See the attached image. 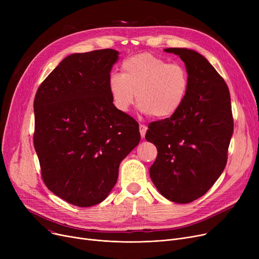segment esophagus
I'll list each match as a JSON object with an SVG mask.
<instances>
[{
    "mask_svg": "<svg viewBox=\"0 0 259 259\" xmlns=\"http://www.w3.org/2000/svg\"><path fill=\"white\" fill-rule=\"evenodd\" d=\"M147 126L146 125H143V124H141L140 125V133H141V137H142V139H144L145 138V135H146V132H147Z\"/></svg>",
    "mask_w": 259,
    "mask_h": 259,
    "instance_id": "34e87169",
    "label": "esophagus"
}]
</instances>
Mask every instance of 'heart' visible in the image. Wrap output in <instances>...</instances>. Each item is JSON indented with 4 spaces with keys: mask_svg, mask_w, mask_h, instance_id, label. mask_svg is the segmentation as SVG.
<instances>
[{
    "mask_svg": "<svg viewBox=\"0 0 259 259\" xmlns=\"http://www.w3.org/2000/svg\"><path fill=\"white\" fill-rule=\"evenodd\" d=\"M121 75L109 77L108 88L116 109L127 112L135 94L146 114L169 118L183 107L190 88V76L180 63H168L151 53L127 58L120 67Z\"/></svg>",
    "mask_w": 259,
    "mask_h": 259,
    "instance_id": "heart-1",
    "label": "heart"
}]
</instances>
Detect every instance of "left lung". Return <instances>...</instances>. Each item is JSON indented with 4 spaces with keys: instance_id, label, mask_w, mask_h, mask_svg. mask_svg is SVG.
Masks as SVG:
<instances>
[{
    "instance_id": "8db88e82",
    "label": "left lung",
    "mask_w": 259,
    "mask_h": 259,
    "mask_svg": "<svg viewBox=\"0 0 259 259\" xmlns=\"http://www.w3.org/2000/svg\"><path fill=\"white\" fill-rule=\"evenodd\" d=\"M165 51L185 63L190 88L178 113L148 126L145 138L157 149L150 178L162 196L188 203L205 194L223 173L233 115L226 81L205 57L187 48Z\"/></svg>"
}]
</instances>
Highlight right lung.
<instances>
[{"instance_id":"add662e5","label":"right lung","mask_w":259,"mask_h":259,"mask_svg":"<svg viewBox=\"0 0 259 259\" xmlns=\"http://www.w3.org/2000/svg\"><path fill=\"white\" fill-rule=\"evenodd\" d=\"M118 52L101 49L65 58L39 85L33 144L52 193L77 207L103 201L118 167L141 141L139 122L114 106L108 80Z\"/></svg>"}]
</instances>
